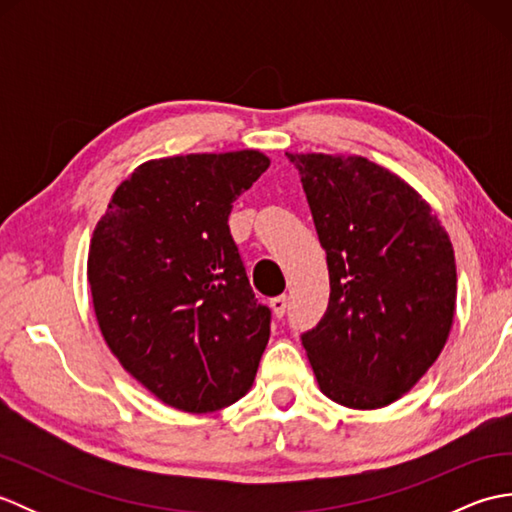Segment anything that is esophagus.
Instances as JSON below:
<instances>
[{"label":"esophagus","instance_id":"1","mask_svg":"<svg viewBox=\"0 0 512 512\" xmlns=\"http://www.w3.org/2000/svg\"><path fill=\"white\" fill-rule=\"evenodd\" d=\"M270 308H273L275 317H284L286 310H288V297L286 295H279V297H273L270 299Z\"/></svg>","mask_w":512,"mask_h":512}]
</instances>
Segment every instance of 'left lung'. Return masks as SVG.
Wrapping results in <instances>:
<instances>
[{"label": "left lung", "instance_id": "obj_1", "mask_svg": "<svg viewBox=\"0 0 512 512\" xmlns=\"http://www.w3.org/2000/svg\"><path fill=\"white\" fill-rule=\"evenodd\" d=\"M325 248L330 301L301 343L350 409L398 400L436 363L455 312V257L431 206L365 158L286 154Z\"/></svg>", "mask_w": 512, "mask_h": 512}]
</instances>
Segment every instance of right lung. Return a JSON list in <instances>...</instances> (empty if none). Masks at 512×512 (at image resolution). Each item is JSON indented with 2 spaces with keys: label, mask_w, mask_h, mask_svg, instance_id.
I'll use <instances>...</instances> for the list:
<instances>
[{
  "label": "right lung",
  "mask_w": 512,
  "mask_h": 512,
  "mask_svg": "<svg viewBox=\"0 0 512 512\" xmlns=\"http://www.w3.org/2000/svg\"><path fill=\"white\" fill-rule=\"evenodd\" d=\"M270 167L259 151L140 165L107 204L88 257L114 356L167 405L206 413L253 385L273 314L233 242V202Z\"/></svg>",
  "instance_id": "1"
}]
</instances>
